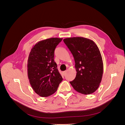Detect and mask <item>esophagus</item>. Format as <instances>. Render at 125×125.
<instances>
[{
	"instance_id": "1",
	"label": "esophagus",
	"mask_w": 125,
	"mask_h": 125,
	"mask_svg": "<svg viewBox=\"0 0 125 125\" xmlns=\"http://www.w3.org/2000/svg\"><path fill=\"white\" fill-rule=\"evenodd\" d=\"M66 73H67V71H65L63 72V74L64 75V76H65V75H66Z\"/></svg>"
}]
</instances>
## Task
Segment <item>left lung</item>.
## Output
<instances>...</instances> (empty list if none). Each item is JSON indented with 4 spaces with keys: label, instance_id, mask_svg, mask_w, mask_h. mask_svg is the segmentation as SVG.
Instances as JSON below:
<instances>
[{
    "label": "left lung",
    "instance_id": "1",
    "mask_svg": "<svg viewBox=\"0 0 125 125\" xmlns=\"http://www.w3.org/2000/svg\"><path fill=\"white\" fill-rule=\"evenodd\" d=\"M75 61L76 75L70 82L78 92L92 94L99 88L103 73V63L99 48L93 41L82 37L63 39Z\"/></svg>",
    "mask_w": 125,
    "mask_h": 125
}]
</instances>
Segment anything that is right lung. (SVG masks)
Segmentation results:
<instances>
[{
  "instance_id": "add662e5",
  "label": "right lung",
  "mask_w": 125,
  "mask_h": 125,
  "mask_svg": "<svg viewBox=\"0 0 125 125\" xmlns=\"http://www.w3.org/2000/svg\"><path fill=\"white\" fill-rule=\"evenodd\" d=\"M63 38H51L38 42L31 49L27 61V74L35 92L42 97L55 93L63 78L54 61V51Z\"/></svg>"
}]
</instances>
